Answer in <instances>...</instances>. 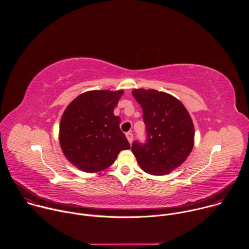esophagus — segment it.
Here are the masks:
<instances>
[{
    "instance_id": "1",
    "label": "esophagus",
    "mask_w": 249,
    "mask_h": 249,
    "mask_svg": "<svg viewBox=\"0 0 249 249\" xmlns=\"http://www.w3.org/2000/svg\"><path fill=\"white\" fill-rule=\"evenodd\" d=\"M126 137H127V140H128L129 143H130V144H132L133 139H134V136H133V134H132L131 132H128V133H126Z\"/></svg>"
}]
</instances>
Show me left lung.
<instances>
[{"label": "left lung", "mask_w": 249, "mask_h": 249, "mask_svg": "<svg viewBox=\"0 0 249 249\" xmlns=\"http://www.w3.org/2000/svg\"><path fill=\"white\" fill-rule=\"evenodd\" d=\"M132 94L143 110L147 143L134 142L132 153L145 172L165 175L179 167L194 146L191 116L180 100L156 89H136Z\"/></svg>", "instance_id": "8db88e82"}]
</instances>
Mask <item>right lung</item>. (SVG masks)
Masks as SVG:
<instances>
[{
	"label": "right lung",
	"mask_w": 249,
	"mask_h": 249,
	"mask_svg": "<svg viewBox=\"0 0 249 249\" xmlns=\"http://www.w3.org/2000/svg\"><path fill=\"white\" fill-rule=\"evenodd\" d=\"M124 90H89L65 109L59 127V143L66 159L79 169L98 172L108 168L130 144L119 128L114 108Z\"/></svg>",
	"instance_id": "add662e5"
}]
</instances>
